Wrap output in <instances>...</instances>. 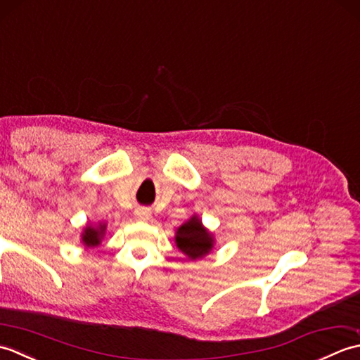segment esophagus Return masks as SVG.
<instances>
[{
    "label": "esophagus",
    "instance_id": "obj_1",
    "mask_svg": "<svg viewBox=\"0 0 360 360\" xmlns=\"http://www.w3.org/2000/svg\"><path fill=\"white\" fill-rule=\"evenodd\" d=\"M136 218L139 221H148L151 218V210L150 209H137Z\"/></svg>",
    "mask_w": 360,
    "mask_h": 360
}]
</instances>
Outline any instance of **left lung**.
Wrapping results in <instances>:
<instances>
[{
  "label": "left lung",
  "mask_w": 360,
  "mask_h": 360,
  "mask_svg": "<svg viewBox=\"0 0 360 360\" xmlns=\"http://www.w3.org/2000/svg\"><path fill=\"white\" fill-rule=\"evenodd\" d=\"M174 243L188 259H200L209 255L215 248V236L202 224L201 218L193 215L176 229Z\"/></svg>",
  "instance_id": "left-lung-1"
}]
</instances>
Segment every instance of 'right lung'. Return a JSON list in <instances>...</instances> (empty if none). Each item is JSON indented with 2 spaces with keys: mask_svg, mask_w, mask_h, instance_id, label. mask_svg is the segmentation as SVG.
Here are the masks:
<instances>
[{
  "mask_svg": "<svg viewBox=\"0 0 360 360\" xmlns=\"http://www.w3.org/2000/svg\"><path fill=\"white\" fill-rule=\"evenodd\" d=\"M105 232H106V223H103V221L102 223H96V224L86 223V226L83 227V231L80 233V243L85 246V249H94L102 243Z\"/></svg>",
  "mask_w": 360,
  "mask_h": 360,
  "instance_id": "obj_1",
  "label": "right lung"
}]
</instances>
